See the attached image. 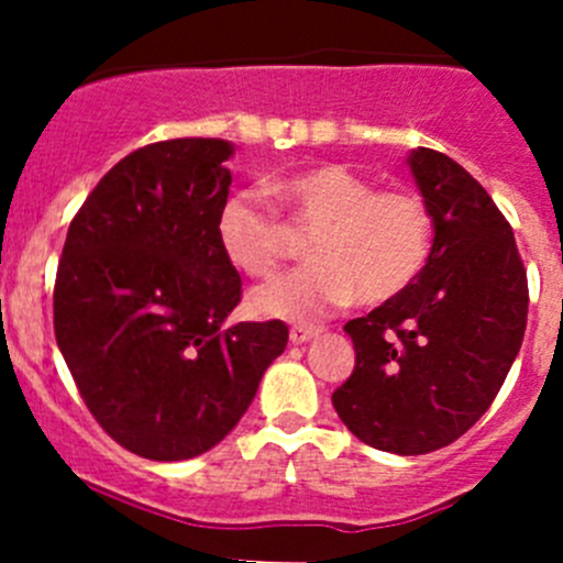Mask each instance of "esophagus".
Segmentation results:
<instances>
[{
  "mask_svg": "<svg viewBox=\"0 0 563 563\" xmlns=\"http://www.w3.org/2000/svg\"><path fill=\"white\" fill-rule=\"evenodd\" d=\"M318 332H321V329H316V327H302V323H297V327H291V332H288V338H291L294 345H302V343H308V340L318 338Z\"/></svg>",
  "mask_w": 563,
  "mask_h": 563,
  "instance_id": "1",
  "label": "esophagus"
}]
</instances>
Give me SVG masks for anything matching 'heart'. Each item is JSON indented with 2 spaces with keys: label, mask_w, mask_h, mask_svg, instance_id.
Wrapping results in <instances>:
<instances>
[{
  "label": "heart",
  "mask_w": 563,
  "mask_h": 563,
  "mask_svg": "<svg viewBox=\"0 0 563 563\" xmlns=\"http://www.w3.org/2000/svg\"><path fill=\"white\" fill-rule=\"evenodd\" d=\"M291 223L313 229L302 269L250 294L253 313L318 321L356 299L384 305L400 297L430 258L433 220L422 196L382 187L338 163L302 168L269 181ZM218 242L242 275L264 280L286 258L280 220L253 192H236L218 212Z\"/></svg>",
  "instance_id": "1"
}]
</instances>
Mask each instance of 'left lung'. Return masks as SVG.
<instances>
[{"mask_svg": "<svg viewBox=\"0 0 563 563\" xmlns=\"http://www.w3.org/2000/svg\"><path fill=\"white\" fill-rule=\"evenodd\" d=\"M408 166L433 218L430 258L400 297L345 323L356 365L332 406L365 444L428 455L496 400L523 343L528 280L512 225L474 176L428 146Z\"/></svg>", "mask_w": 563, "mask_h": 563, "instance_id": "1", "label": "left lung"}]
</instances>
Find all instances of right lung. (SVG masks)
<instances>
[{
	"mask_svg": "<svg viewBox=\"0 0 563 563\" xmlns=\"http://www.w3.org/2000/svg\"><path fill=\"white\" fill-rule=\"evenodd\" d=\"M220 139L130 152L73 218L54 283V334L100 428L133 455L212 450L283 354V321L234 323L242 277L218 242L229 198Z\"/></svg>",
	"mask_w": 563,
	"mask_h": 563,
	"instance_id": "add662e5",
	"label": "right lung"
}]
</instances>
